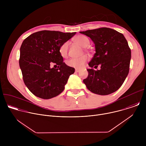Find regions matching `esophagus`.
<instances>
[{
    "mask_svg": "<svg viewBox=\"0 0 146 146\" xmlns=\"http://www.w3.org/2000/svg\"><path fill=\"white\" fill-rule=\"evenodd\" d=\"M80 71V69H77V68H76L75 69V72L77 73V72H78Z\"/></svg>",
    "mask_w": 146,
    "mask_h": 146,
    "instance_id": "obj_1",
    "label": "esophagus"
}]
</instances>
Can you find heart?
<instances>
[{"label": "heart", "mask_w": 146, "mask_h": 146, "mask_svg": "<svg viewBox=\"0 0 146 146\" xmlns=\"http://www.w3.org/2000/svg\"><path fill=\"white\" fill-rule=\"evenodd\" d=\"M74 41H75V43L79 44L82 47H84L85 51H88V48L87 47L89 46L90 44V41L87 37L83 35H78L74 38ZM69 47V41H66V42L60 45L59 48V52L61 56L63 58H66L68 56ZM88 59V58L87 55H82L79 58H72L69 59L66 61V65L69 67L81 69L84 66V64L86 63Z\"/></svg>", "instance_id": "obj_1"}]
</instances>
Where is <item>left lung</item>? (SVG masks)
<instances>
[{
	"instance_id": "obj_1",
	"label": "left lung",
	"mask_w": 146,
	"mask_h": 146,
	"mask_svg": "<svg viewBox=\"0 0 146 146\" xmlns=\"http://www.w3.org/2000/svg\"><path fill=\"white\" fill-rule=\"evenodd\" d=\"M94 41L96 52L88 64V76L83 80L91 92L107 95L117 91L127 77L131 51L124 36L109 28L80 32ZM100 64V70L92 68Z\"/></svg>"
}]
</instances>
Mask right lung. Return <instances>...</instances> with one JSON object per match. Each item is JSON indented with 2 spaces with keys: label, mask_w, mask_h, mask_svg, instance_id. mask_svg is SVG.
<instances>
[{
  "label": "right lung",
  "mask_w": 146,
  "mask_h": 146,
  "mask_svg": "<svg viewBox=\"0 0 146 146\" xmlns=\"http://www.w3.org/2000/svg\"><path fill=\"white\" fill-rule=\"evenodd\" d=\"M75 34L41 31L23 41L19 64L25 86L37 97L48 99L64 90L70 75L75 69L64 62L59 48ZM52 64L58 68H51Z\"/></svg>",
  "instance_id": "obj_1"
}]
</instances>
